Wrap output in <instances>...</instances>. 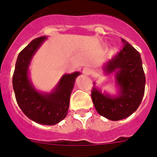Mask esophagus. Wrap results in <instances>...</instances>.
Here are the masks:
<instances>
[{"label": "esophagus", "mask_w": 157, "mask_h": 157, "mask_svg": "<svg viewBox=\"0 0 157 157\" xmlns=\"http://www.w3.org/2000/svg\"><path fill=\"white\" fill-rule=\"evenodd\" d=\"M83 74L86 75H90L91 74V69L89 68V67H84L82 70Z\"/></svg>", "instance_id": "34e87169"}]
</instances>
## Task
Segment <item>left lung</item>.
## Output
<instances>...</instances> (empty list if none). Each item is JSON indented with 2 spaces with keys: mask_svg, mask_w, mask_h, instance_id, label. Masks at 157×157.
Wrapping results in <instances>:
<instances>
[{
  "mask_svg": "<svg viewBox=\"0 0 157 157\" xmlns=\"http://www.w3.org/2000/svg\"><path fill=\"white\" fill-rule=\"evenodd\" d=\"M120 52L103 66L106 75L114 74L119 95L102 94L95 86L91 98L97 112L112 121L123 120L133 114L141 102L145 86V76L140 53L126 40ZM95 85V83H94Z\"/></svg>",
  "mask_w": 157,
  "mask_h": 157,
  "instance_id": "left-lung-1",
  "label": "left lung"
}]
</instances>
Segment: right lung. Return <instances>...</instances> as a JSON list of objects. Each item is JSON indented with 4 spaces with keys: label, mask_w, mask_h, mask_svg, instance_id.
<instances>
[{
    "label": "right lung",
    "mask_w": 157,
    "mask_h": 157,
    "mask_svg": "<svg viewBox=\"0 0 157 157\" xmlns=\"http://www.w3.org/2000/svg\"><path fill=\"white\" fill-rule=\"evenodd\" d=\"M46 38V36L35 38L19 52L12 85L18 105L29 119L43 125H55L67 114L71 94L80 72L63 75L56 88L49 94L36 90L29 79V66L33 56Z\"/></svg>",
    "instance_id": "add662e5"
}]
</instances>
